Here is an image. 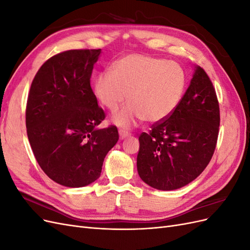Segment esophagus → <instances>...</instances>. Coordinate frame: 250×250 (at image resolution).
Masks as SVG:
<instances>
[{"label":"esophagus","instance_id":"34e87169","mask_svg":"<svg viewBox=\"0 0 250 250\" xmlns=\"http://www.w3.org/2000/svg\"><path fill=\"white\" fill-rule=\"evenodd\" d=\"M119 135H120V139L121 140H124V139L129 137L130 133L128 132V131H126V130H124V129H120L119 130Z\"/></svg>","mask_w":250,"mask_h":250}]
</instances>
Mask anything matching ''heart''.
I'll return each mask as SVG.
<instances>
[{
  "label": "heart",
  "mask_w": 250,
  "mask_h": 250,
  "mask_svg": "<svg viewBox=\"0 0 250 250\" xmlns=\"http://www.w3.org/2000/svg\"><path fill=\"white\" fill-rule=\"evenodd\" d=\"M186 83V73L177 62L131 54L119 59L112 65V72L98 74L94 92L111 111L130 96L132 103L112 116L113 123L129 128L140 121L156 123L170 117L183 99Z\"/></svg>",
  "instance_id": "obj_1"
}]
</instances>
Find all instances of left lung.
I'll return each mask as SVG.
<instances>
[{"mask_svg":"<svg viewBox=\"0 0 250 250\" xmlns=\"http://www.w3.org/2000/svg\"><path fill=\"white\" fill-rule=\"evenodd\" d=\"M220 110L208 74L196 65L193 78L170 117L143 132L137 167L141 179L157 190L183 188L207 168L216 148Z\"/></svg>","mask_w":250,"mask_h":250,"instance_id":"8db88e82","label":"left lung"}]
</instances>
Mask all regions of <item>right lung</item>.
I'll return each instance as SVG.
<instances>
[{
  "label": "right lung",
  "instance_id": "right-lung-1",
  "mask_svg": "<svg viewBox=\"0 0 250 250\" xmlns=\"http://www.w3.org/2000/svg\"><path fill=\"white\" fill-rule=\"evenodd\" d=\"M98 50H70L51 57L32 81L26 127L33 154L55 183L81 188L100 177L116 145V126L98 128L105 113L90 87Z\"/></svg>",
  "mask_w": 250,
  "mask_h": 250
}]
</instances>
